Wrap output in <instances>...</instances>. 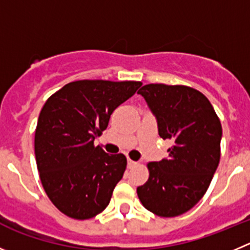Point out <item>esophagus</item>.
Masks as SVG:
<instances>
[{
	"instance_id": "1",
	"label": "esophagus",
	"mask_w": 250,
	"mask_h": 250,
	"mask_svg": "<svg viewBox=\"0 0 250 250\" xmlns=\"http://www.w3.org/2000/svg\"><path fill=\"white\" fill-rule=\"evenodd\" d=\"M135 166H137V162H135V161H132V159H127V167L129 168H132L135 167Z\"/></svg>"
}]
</instances>
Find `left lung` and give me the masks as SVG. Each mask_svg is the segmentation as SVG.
<instances>
[{
  "label": "left lung",
  "mask_w": 250,
  "mask_h": 250,
  "mask_svg": "<svg viewBox=\"0 0 250 250\" xmlns=\"http://www.w3.org/2000/svg\"><path fill=\"white\" fill-rule=\"evenodd\" d=\"M156 116L158 134L172 140L169 156L147 165L149 177L137 188L145 208L175 217L201 200L221 157L222 126L208 99L188 85L146 84L137 92Z\"/></svg>",
  "instance_id": "8db88e82"
}]
</instances>
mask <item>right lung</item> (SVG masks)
Masks as SVG:
<instances>
[{
  "mask_svg": "<svg viewBox=\"0 0 250 250\" xmlns=\"http://www.w3.org/2000/svg\"><path fill=\"white\" fill-rule=\"evenodd\" d=\"M141 82L82 80L67 83L42 106L34 151L42 188L66 216L88 220L101 213L126 169L123 153L108 154L94 140L111 113Z\"/></svg>",
  "mask_w": 250,
  "mask_h": 250,
  "instance_id": "add662e5",
  "label": "right lung"
}]
</instances>
